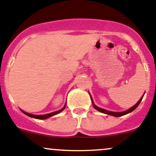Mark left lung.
Segmentation results:
<instances>
[{"instance_id":"8db88e82","label":"left lung","mask_w":156,"mask_h":156,"mask_svg":"<svg viewBox=\"0 0 156 156\" xmlns=\"http://www.w3.org/2000/svg\"><path fill=\"white\" fill-rule=\"evenodd\" d=\"M143 97L140 99V100H139V101L137 102V103H136V105H134V106H133V107H131L130 108H129L128 110H126V111L125 112H111V111H108V110H106V109H103V108H101L100 107H97V106H95V104L94 103V102H93V100L92 98H91V100H92V103H93V106H94V108H95V109H97V111L100 112H103L104 113V114H107V115H112V116H115V117H120V116H122V115H125L126 114H128V113L131 112L132 111H133V110L135 109L136 107H137L138 106H139V104L140 103L141 100H142Z\"/></svg>"}]
</instances>
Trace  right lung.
Instances as JSON below:
<instances>
[{"label":"right lung","mask_w":156,"mask_h":156,"mask_svg":"<svg viewBox=\"0 0 156 156\" xmlns=\"http://www.w3.org/2000/svg\"><path fill=\"white\" fill-rule=\"evenodd\" d=\"M66 106H64L63 108H62V109L59 110V111H56V112H52V113H50V114H46V115H31V114H29V113H27V112H23V113L24 114H26V115L29 116V117H31V118H34V119H48L49 117H51V116L53 115H55L58 114V113L61 112L62 111V110H64V108H65Z\"/></svg>","instance_id":"1"}]
</instances>
